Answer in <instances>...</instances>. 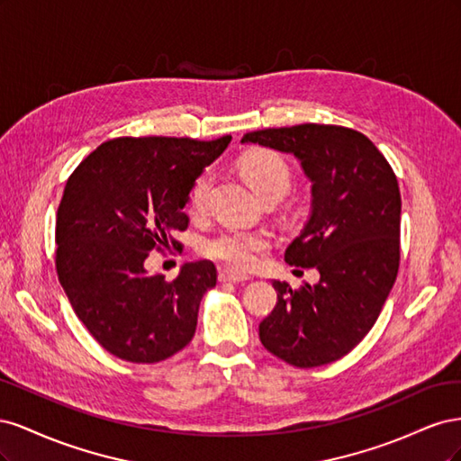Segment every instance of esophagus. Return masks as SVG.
<instances>
[{
	"label": "esophagus",
	"instance_id": "1",
	"mask_svg": "<svg viewBox=\"0 0 461 461\" xmlns=\"http://www.w3.org/2000/svg\"><path fill=\"white\" fill-rule=\"evenodd\" d=\"M219 281H221V283H234V285H239V283L249 281V276L244 275V273H239V271L221 269V271H219Z\"/></svg>",
	"mask_w": 461,
	"mask_h": 461
}]
</instances>
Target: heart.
Masks as SVG:
<instances>
[{
  "mask_svg": "<svg viewBox=\"0 0 461 461\" xmlns=\"http://www.w3.org/2000/svg\"><path fill=\"white\" fill-rule=\"evenodd\" d=\"M240 173L263 200L285 198L290 185L292 173L283 156L271 149L249 151L240 161ZM215 185V173L205 169L190 188V212L202 215L207 212L209 200ZM269 248L267 234L244 229H225L205 240L203 254L229 267L246 269L252 265L259 252Z\"/></svg>",
  "mask_w": 461,
  "mask_h": 461,
  "instance_id": "1",
  "label": "heart"
}]
</instances>
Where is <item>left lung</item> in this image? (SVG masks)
<instances>
[{
    "instance_id": "obj_1",
    "label": "left lung",
    "mask_w": 461,
    "mask_h": 461,
    "mask_svg": "<svg viewBox=\"0 0 461 461\" xmlns=\"http://www.w3.org/2000/svg\"><path fill=\"white\" fill-rule=\"evenodd\" d=\"M242 144L290 153L312 183L310 217L285 259L315 267L319 283L292 290L273 281L276 305L259 325L261 344L294 367L330 364L364 340L394 286L396 175L367 136L334 124L256 131Z\"/></svg>"
}]
</instances>
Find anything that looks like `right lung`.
<instances>
[{
  "instance_id": "1",
  "label": "right lung",
  "mask_w": 461,
  "mask_h": 461,
  "mask_svg": "<svg viewBox=\"0 0 461 461\" xmlns=\"http://www.w3.org/2000/svg\"><path fill=\"white\" fill-rule=\"evenodd\" d=\"M230 140L115 138L68 176L55 225L59 283L77 317L115 357L156 364L196 332L215 265L185 263L175 281H165L144 263L153 249L176 246L194 180Z\"/></svg>"
}]
</instances>
